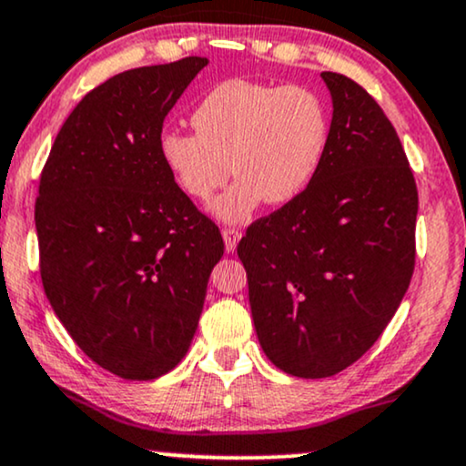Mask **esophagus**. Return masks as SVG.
Masks as SVG:
<instances>
[{
	"label": "esophagus",
	"instance_id": "34e87169",
	"mask_svg": "<svg viewBox=\"0 0 466 466\" xmlns=\"http://www.w3.org/2000/svg\"><path fill=\"white\" fill-rule=\"evenodd\" d=\"M223 240H226V251H234L237 249L238 240H240V232L237 228H223L221 229Z\"/></svg>",
	"mask_w": 466,
	"mask_h": 466
}]
</instances>
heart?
Wrapping results in <instances>:
<instances>
[{
  "instance_id": "b5f03b06",
  "label": "heart",
  "mask_w": 466,
  "mask_h": 466,
  "mask_svg": "<svg viewBox=\"0 0 466 466\" xmlns=\"http://www.w3.org/2000/svg\"><path fill=\"white\" fill-rule=\"evenodd\" d=\"M198 133L165 131L158 152L176 185L213 204L223 221H247L262 202L286 206L303 196L329 148L327 105L305 86L229 79L215 86L191 116Z\"/></svg>"
}]
</instances>
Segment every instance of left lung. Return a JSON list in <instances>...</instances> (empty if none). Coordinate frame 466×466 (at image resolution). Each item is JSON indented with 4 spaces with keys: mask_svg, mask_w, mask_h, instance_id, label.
<instances>
[{
    "mask_svg": "<svg viewBox=\"0 0 466 466\" xmlns=\"http://www.w3.org/2000/svg\"><path fill=\"white\" fill-rule=\"evenodd\" d=\"M320 76L333 98L320 172L237 249L264 355L299 379H327L372 349L415 268L420 199L396 128L357 81Z\"/></svg>",
    "mask_w": 466,
    "mask_h": 466,
    "instance_id": "obj_1",
    "label": "left lung"
}]
</instances>
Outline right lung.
<instances>
[{
    "instance_id": "add662e5",
    "label": "right lung",
    "mask_w": 466,
    "mask_h": 466,
    "mask_svg": "<svg viewBox=\"0 0 466 466\" xmlns=\"http://www.w3.org/2000/svg\"><path fill=\"white\" fill-rule=\"evenodd\" d=\"M208 60L127 70L66 117L36 198L40 279L75 344L107 372L152 380L196 335L219 228L165 167V116Z\"/></svg>"
}]
</instances>
